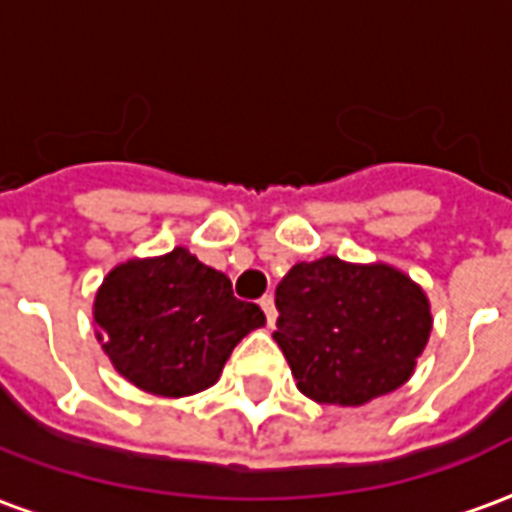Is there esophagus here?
<instances>
[{
  "label": "esophagus",
  "mask_w": 512,
  "mask_h": 512,
  "mask_svg": "<svg viewBox=\"0 0 512 512\" xmlns=\"http://www.w3.org/2000/svg\"><path fill=\"white\" fill-rule=\"evenodd\" d=\"M260 307H263V312H266L268 326H274V321H277V310H274V296H263V299H260Z\"/></svg>",
  "instance_id": "esophagus-1"
}]
</instances>
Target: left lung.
<instances>
[{
  "label": "left lung",
  "mask_w": 512,
  "mask_h": 512,
  "mask_svg": "<svg viewBox=\"0 0 512 512\" xmlns=\"http://www.w3.org/2000/svg\"><path fill=\"white\" fill-rule=\"evenodd\" d=\"M274 340L299 392L365 406L414 376L433 315L425 290L389 263L326 255L296 263L277 285Z\"/></svg>",
  "instance_id": "obj_1"
}]
</instances>
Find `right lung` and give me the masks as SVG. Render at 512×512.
Instances as JSON below:
<instances>
[{"mask_svg": "<svg viewBox=\"0 0 512 512\" xmlns=\"http://www.w3.org/2000/svg\"><path fill=\"white\" fill-rule=\"evenodd\" d=\"M263 323V310L235 299L227 274L186 246L117 263L93 301L104 354L126 381L158 397L216 384L235 345Z\"/></svg>", "mask_w": 512, "mask_h": 512, "instance_id": "right-lung-1", "label": "right lung"}]
</instances>
